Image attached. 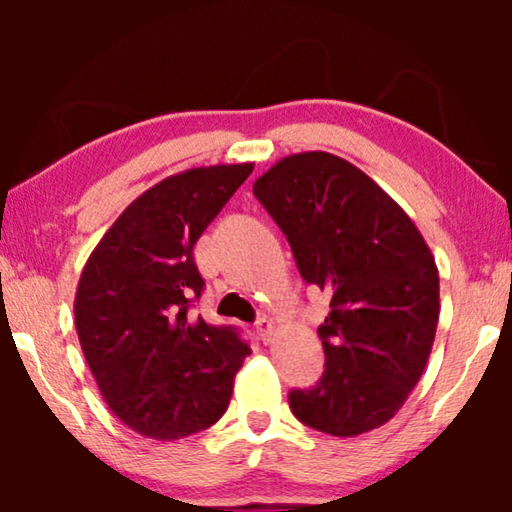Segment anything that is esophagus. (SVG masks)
Here are the masks:
<instances>
[{
  "mask_svg": "<svg viewBox=\"0 0 512 512\" xmlns=\"http://www.w3.org/2000/svg\"><path fill=\"white\" fill-rule=\"evenodd\" d=\"M256 333H258V338L263 340V345H270L272 338H275V324H272L270 319L261 317L256 321Z\"/></svg>",
  "mask_w": 512,
  "mask_h": 512,
  "instance_id": "1",
  "label": "esophagus"
}]
</instances>
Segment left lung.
Wrapping results in <instances>:
<instances>
[{
    "mask_svg": "<svg viewBox=\"0 0 512 512\" xmlns=\"http://www.w3.org/2000/svg\"><path fill=\"white\" fill-rule=\"evenodd\" d=\"M307 284L331 298L319 326L326 370L289 405L300 422L352 438L387 424L422 377L436 338V258L403 207L326 151L286 156L254 181Z\"/></svg>",
    "mask_w": 512,
    "mask_h": 512,
    "instance_id": "8db88e82",
    "label": "left lung"
}]
</instances>
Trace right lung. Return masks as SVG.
<instances>
[{"mask_svg": "<svg viewBox=\"0 0 512 512\" xmlns=\"http://www.w3.org/2000/svg\"><path fill=\"white\" fill-rule=\"evenodd\" d=\"M254 163L172 174L118 216L83 265L74 321L97 389L132 431L179 440L219 422L251 354L235 328L188 314L193 247Z\"/></svg>", "mask_w": 512, "mask_h": 512, "instance_id": "1", "label": "right lung"}]
</instances>
